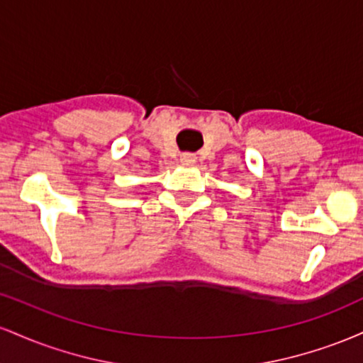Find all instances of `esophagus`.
Listing matches in <instances>:
<instances>
[{
	"label": "esophagus",
	"instance_id": "34e87169",
	"mask_svg": "<svg viewBox=\"0 0 363 363\" xmlns=\"http://www.w3.org/2000/svg\"><path fill=\"white\" fill-rule=\"evenodd\" d=\"M181 162H182V164H186V165H193L196 162V157L193 155V153H182Z\"/></svg>",
	"mask_w": 363,
	"mask_h": 363
}]
</instances>
